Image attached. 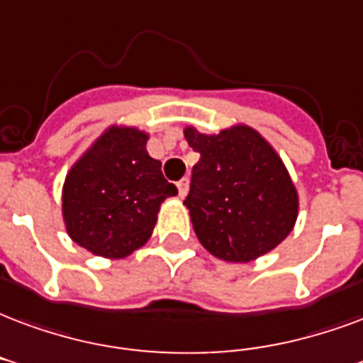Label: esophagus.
Listing matches in <instances>:
<instances>
[{"label": "esophagus", "instance_id": "esophagus-1", "mask_svg": "<svg viewBox=\"0 0 363 363\" xmlns=\"http://www.w3.org/2000/svg\"><path fill=\"white\" fill-rule=\"evenodd\" d=\"M177 189H179V196L181 198H184L186 196V192H189V179L184 177V179H181V181L177 182Z\"/></svg>", "mask_w": 363, "mask_h": 363}]
</instances>
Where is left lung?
Instances as JSON below:
<instances>
[{
    "label": "left lung",
    "instance_id": "left-lung-1",
    "mask_svg": "<svg viewBox=\"0 0 363 363\" xmlns=\"http://www.w3.org/2000/svg\"><path fill=\"white\" fill-rule=\"evenodd\" d=\"M184 138L200 154L184 206L203 248L246 264L283 242L296 223L298 194L269 142L244 125L219 134L189 127Z\"/></svg>",
    "mask_w": 363,
    "mask_h": 363
}]
</instances>
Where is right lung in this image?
Here are the masks:
<instances>
[{
  "label": "right lung",
  "instance_id": "1",
  "mask_svg": "<svg viewBox=\"0 0 363 363\" xmlns=\"http://www.w3.org/2000/svg\"><path fill=\"white\" fill-rule=\"evenodd\" d=\"M146 142L147 134L138 128L111 127L67 174V233L96 256L127 257L144 246L161 202L177 194Z\"/></svg>",
  "mask_w": 363,
  "mask_h": 363
}]
</instances>
